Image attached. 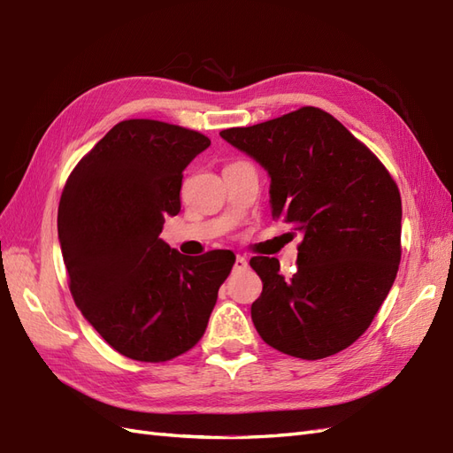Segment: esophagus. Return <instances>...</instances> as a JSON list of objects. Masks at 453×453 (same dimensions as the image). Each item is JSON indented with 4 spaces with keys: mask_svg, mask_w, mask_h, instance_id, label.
Returning a JSON list of instances; mask_svg holds the SVG:
<instances>
[{
    "mask_svg": "<svg viewBox=\"0 0 453 453\" xmlns=\"http://www.w3.org/2000/svg\"><path fill=\"white\" fill-rule=\"evenodd\" d=\"M234 273H240V271H246L248 268V259L246 257H242V255H236V259H234Z\"/></svg>",
    "mask_w": 453,
    "mask_h": 453,
    "instance_id": "esophagus-1",
    "label": "esophagus"
}]
</instances>
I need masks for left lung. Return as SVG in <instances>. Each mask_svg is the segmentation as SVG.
Segmentation results:
<instances>
[{
  "mask_svg": "<svg viewBox=\"0 0 453 453\" xmlns=\"http://www.w3.org/2000/svg\"><path fill=\"white\" fill-rule=\"evenodd\" d=\"M271 177L273 217L303 236L297 273L253 257L263 280L251 320L265 343L318 360L352 345L381 307L400 265L402 200L385 165L320 108L219 133Z\"/></svg>",
  "mask_w": 453,
  "mask_h": 453,
  "instance_id": "obj_1",
  "label": "left lung"
}]
</instances>
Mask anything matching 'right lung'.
Instances as JSON below:
<instances>
[{
	"mask_svg": "<svg viewBox=\"0 0 453 453\" xmlns=\"http://www.w3.org/2000/svg\"><path fill=\"white\" fill-rule=\"evenodd\" d=\"M211 141L156 119H126L72 171L58 203V242L78 309L106 343L165 362L203 335L228 250L187 257L160 238L180 211L182 171Z\"/></svg>",
	"mask_w": 453,
	"mask_h": 453,
	"instance_id": "1",
	"label": "right lung"
}]
</instances>
